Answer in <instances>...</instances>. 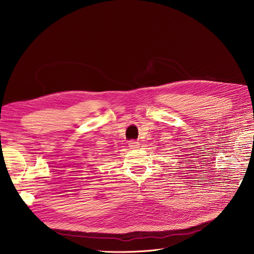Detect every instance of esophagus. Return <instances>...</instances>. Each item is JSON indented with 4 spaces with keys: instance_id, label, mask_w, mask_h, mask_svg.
Wrapping results in <instances>:
<instances>
[{
    "instance_id": "esophagus-1",
    "label": "esophagus",
    "mask_w": 254,
    "mask_h": 254,
    "mask_svg": "<svg viewBox=\"0 0 254 254\" xmlns=\"http://www.w3.org/2000/svg\"><path fill=\"white\" fill-rule=\"evenodd\" d=\"M128 145H129V147L131 148V149H136V148H139V142H137V141H135V140H130L129 142H128Z\"/></svg>"
}]
</instances>
